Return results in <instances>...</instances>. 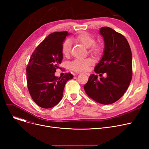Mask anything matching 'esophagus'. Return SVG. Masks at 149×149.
<instances>
[{"instance_id": "1", "label": "esophagus", "mask_w": 149, "mask_h": 149, "mask_svg": "<svg viewBox=\"0 0 149 149\" xmlns=\"http://www.w3.org/2000/svg\"><path fill=\"white\" fill-rule=\"evenodd\" d=\"M85 74H86V75H87L88 76H89V75H90V74H89V73H85Z\"/></svg>"}]
</instances>
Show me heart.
<instances>
[{
	"label": "heart",
	"mask_w": 149,
	"mask_h": 149,
	"mask_svg": "<svg viewBox=\"0 0 149 149\" xmlns=\"http://www.w3.org/2000/svg\"><path fill=\"white\" fill-rule=\"evenodd\" d=\"M74 40L80 43L85 47L89 48L90 53L98 55L101 51L100 45L95 43V39L93 36L87 33H81L74 38ZM72 43L69 39H66L62 44L61 52L65 56L68 57L71 51ZM93 61L90 58H75L69 63V68L75 72H85L88 70L90 66L93 65Z\"/></svg>",
	"instance_id": "obj_1"
}]
</instances>
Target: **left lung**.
Listing matches in <instances>:
<instances>
[{"label":"left lung","instance_id":"obj_1","mask_svg":"<svg viewBox=\"0 0 149 149\" xmlns=\"http://www.w3.org/2000/svg\"><path fill=\"white\" fill-rule=\"evenodd\" d=\"M104 42V54L84 86L91 98L102 104L118 101L129 87L132 77V57L129 44L124 36L109 27L100 30ZM106 73L107 77H102Z\"/></svg>","mask_w":149,"mask_h":149}]
</instances>
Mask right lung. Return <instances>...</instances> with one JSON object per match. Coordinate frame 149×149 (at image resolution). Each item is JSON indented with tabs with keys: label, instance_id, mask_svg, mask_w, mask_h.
Masks as SVG:
<instances>
[{
	"label": "right lung",
	"instance_id": "1",
	"mask_svg": "<svg viewBox=\"0 0 149 149\" xmlns=\"http://www.w3.org/2000/svg\"><path fill=\"white\" fill-rule=\"evenodd\" d=\"M69 34L67 31L49 34L38 45L26 67L27 86L34 102L44 109L51 108L61 100L65 86L73 75L63 77L54 75L63 60L61 46Z\"/></svg>",
	"mask_w": 149,
	"mask_h": 149
}]
</instances>
